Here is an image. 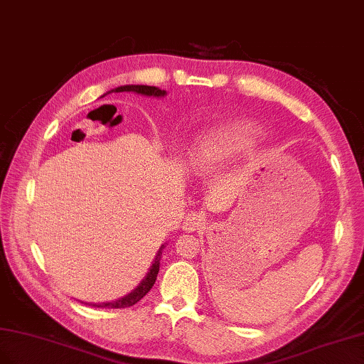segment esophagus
Instances as JSON below:
<instances>
[{"instance_id":"obj_1","label":"esophagus","mask_w":364,"mask_h":364,"mask_svg":"<svg viewBox=\"0 0 364 364\" xmlns=\"http://www.w3.org/2000/svg\"><path fill=\"white\" fill-rule=\"evenodd\" d=\"M203 224H204V218H203V215L192 212V213H189L188 216L184 218L183 230H184V232H188V233H192V232H196V230H198L200 227H203Z\"/></svg>"}]
</instances>
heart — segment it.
I'll return each instance as SVG.
<instances>
[{
  "instance_id": "b5f03b06",
  "label": "heart",
  "mask_w": 364,
  "mask_h": 364,
  "mask_svg": "<svg viewBox=\"0 0 364 364\" xmlns=\"http://www.w3.org/2000/svg\"><path fill=\"white\" fill-rule=\"evenodd\" d=\"M259 136L261 131L252 122L237 120L227 123L193 143L188 155L189 168L198 175L210 172L216 166L247 151Z\"/></svg>"
}]
</instances>
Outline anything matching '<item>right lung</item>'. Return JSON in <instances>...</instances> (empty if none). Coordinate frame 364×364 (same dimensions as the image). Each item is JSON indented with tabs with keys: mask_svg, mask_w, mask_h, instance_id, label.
Listing matches in <instances>:
<instances>
[{
	"mask_svg": "<svg viewBox=\"0 0 364 364\" xmlns=\"http://www.w3.org/2000/svg\"><path fill=\"white\" fill-rule=\"evenodd\" d=\"M137 92V95H141V96H148V97H164L168 92H166L164 90H160L157 87H149V85H122V87H117L114 88L111 91H107L105 95L107 96L109 95V92ZM166 247V244H163L160 248L157 255H155V259L154 262L149 268V272L146 273V276H144L141 279V282L132 289L131 293H128L127 296H123L117 300H112V302H103V304H88V305H92V306H97V308H128V306H132L136 305L139 300H141L144 296L148 294L149 289L154 287L155 284V279H157V274L160 272V259H161V252L163 248Z\"/></svg>",
	"mask_w": 364,
	"mask_h": 364,
	"instance_id": "1",
	"label": "right lung"
}]
</instances>
